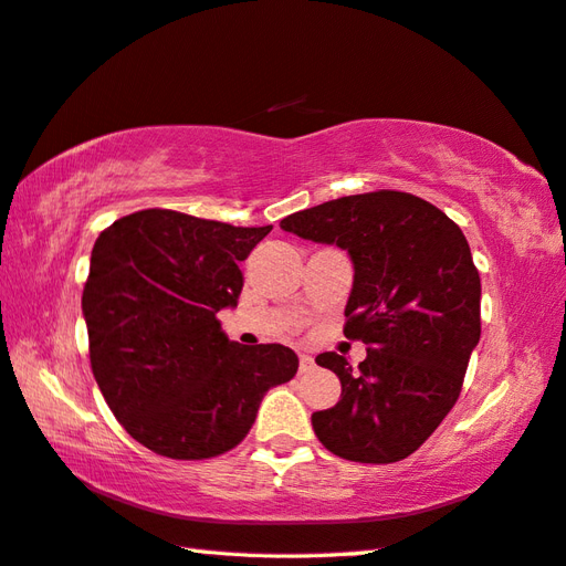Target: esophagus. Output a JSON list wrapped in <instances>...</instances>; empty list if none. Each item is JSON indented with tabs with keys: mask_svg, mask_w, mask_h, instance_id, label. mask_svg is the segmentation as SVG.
<instances>
[{
	"mask_svg": "<svg viewBox=\"0 0 566 566\" xmlns=\"http://www.w3.org/2000/svg\"><path fill=\"white\" fill-rule=\"evenodd\" d=\"M310 370H315V358L307 354H300V373H310Z\"/></svg>",
	"mask_w": 566,
	"mask_h": 566,
	"instance_id": "1",
	"label": "esophagus"
}]
</instances>
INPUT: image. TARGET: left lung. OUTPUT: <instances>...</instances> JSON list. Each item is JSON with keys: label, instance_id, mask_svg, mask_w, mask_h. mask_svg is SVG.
<instances>
[{"label": "left lung", "instance_id": "obj_1", "mask_svg": "<svg viewBox=\"0 0 566 566\" xmlns=\"http://www.w3.org/2000/svg\"><path fill=\"white\" fill-rule=\"evenodd\" d=\"M281 230L348 251L344 334L368 346L358 370L338 354L317 356L342 397L312 413V429L344 460H405L453 409L480 344L482 283L468 240L443 210L401 191L326 200Z\"/></svg>", "mask_w": 566, "mask_h": 566}]
</instances>
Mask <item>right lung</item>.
<instances>
[{"mask_svg": "<svg viewBox=\"0 0 566 566\" xmlns=\"http://www.w3.org/2000/svg\"><path fill=\"white\" fill-rule=\"evenodd\" d=\"M271 230L149 208L94 242L82 293L92 370L113 417L153 453H228L263 395L297 373L287 346H242L218 322L240 300V261Z\"/></svg>", "mask_w": 566, "mask_h": 566, "instance_id": "add662e5", "label": "right lung"}]
</instances>
